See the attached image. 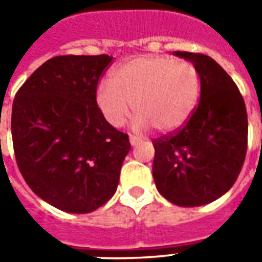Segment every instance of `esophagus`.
<instances>
[{
	"label": "esophagus",
	"instance_id": "1",
	"mask_svg": "<svg viewBox=\"0 0 262 262\" xmlns=\"http://www.w3.org/2000/svg\"><path fill=\"white\" fill-rule=\"evenodd\" d=\"M129 142H130L132 146H135V144H137V143L140 142V139H139L137 136H133V135H130V136H129Z\"/></svg>",
	"mask_w": 262,
	"mask_h": 262
}]
</instances>
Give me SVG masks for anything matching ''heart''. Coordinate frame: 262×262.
<instances>
[{"mask_svg": "<svg viewBox=\"0 0 262 262\" xmlns=\"http://www.w3.org/2000/svg\"><path fill=\"white\" fill-rule=\"evenodd\" d=\"M97 88V103L109 125L120 127L133 103L135 126L171 133L187 123L201 97V75L185 59L139 56L111 71Z\"/></svg>", "mask_w": 262, "mask_h": 262, "instance_id": "b5f03b06", "label": "heart"}]
</instances>
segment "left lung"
Listing matches in <instances>:
<instances>
[{"mask_svg": "<svg viewBox=\"0 0 262 262\" xmlns=\"http://www.w3.org/2000/svg\"><path fill=\"white\" fill-rule=\"evenodd\" d=\"M201 75V99L181 129L153 139V178L178 206H201L226 193L247 153L246 103L231 77L212 57L176 52Z\"/></svg>", "mask_w": 262, "mask_h": 262, "instance_id": "8db88e82", "label": "left lung"}]
</instances>
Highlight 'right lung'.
Listing matches in <instances>:
<instances>
[{
    "instance_id": "obj_1",
    "label": "right lung",
    "mask_w": 262,
    "mask_h": 262,
    "mask_svg": "<svg viewBox=\"0 0 262 262\" xmlns=\"http://www.w3.org/2000/svg\"><path fill=\"white\" fill-rule=\"evenodd\" d=\"M108 54L57 56L24 82L12 103L16 164L37 196L70 213H90L114 196L129 136L97 103Z\"/></svg>"
}]
</instances>
